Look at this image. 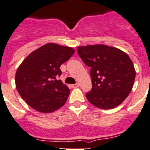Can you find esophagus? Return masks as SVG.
Returning <instances> with one entry per match:
<instances>
[{
  "label": "esophagus",
  "mask_w": 150,
  "mask_h": 150,
  "mask_svg": "<svg viewBox=\"0 0 150 150\" xmlns=\"http://www.w3.org/2000/svg\"><path fill=\"white\" fill-rule=\"evenodd\" d=\"M79 86V83H75V84H74V85H72V86H71V87H72V88H78Z\"/></svg>",
  "instance_id": "esophagus-1"
}]
</instances>
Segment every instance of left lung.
Instances as JSON below:
<instances>
[{
    "label": "left lung",
    "mask_w": 150,
    "mask_h": 150,
    "mask_svg": "<svg viewBox=\"0 0 150 150\" xmlns=\"http://www.w3.org/2000/svg\"><path fill=\"white\" fill-rule=\"evenodd\" d=\"M77 52L82 62L91 67L92 88L86 93L88 102L103 109L119 105L132 91L136 78L128 54L104 45L78 47Z\"/></svg>",
    "instance_id": "1"
}]
</instances>
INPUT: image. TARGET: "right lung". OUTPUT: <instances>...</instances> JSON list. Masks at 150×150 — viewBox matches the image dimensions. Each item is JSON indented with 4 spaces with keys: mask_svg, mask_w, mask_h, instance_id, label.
Instances as JSON below:
<instances>
[{
    "mask_svg": "<svg viewBox=\"0 0 150 150\" xmlns=\"http://www.w3.org/2000/svg\"><path fill=\"white\" fill-rule=\"evenodd\" d=\"M75 50L54 43L46 44L32 52L18 67L16 88L27 104L43 113L53 112L66 103L70 89L61 80V64Z\"/></svg>",
    "mask_w": 150,
    "mask_h": 150,
    "instance_id": "obj_1",
    "label": "right lung"
}]
</instances>
